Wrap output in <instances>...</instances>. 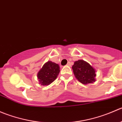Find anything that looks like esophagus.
<instances>
[{"mask_svg": "<svg viewBox=\"0 0 122 122\" xmlns=\"http://www.w3.org/2000/svg\"><path fill=\"white\" fill-rule=\"evenodd\" d=\"M67 66H71V62H68V63H67Z\"/></svg>", "mask_w": 122, "mask_h": 122, "instance_id": "obj_1", "label": "esophagus"}]
</instances>
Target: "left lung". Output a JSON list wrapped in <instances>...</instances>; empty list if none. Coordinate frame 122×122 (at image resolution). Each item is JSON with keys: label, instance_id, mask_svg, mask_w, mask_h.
Here are the masks:
<instances>
[{"label": "left lung", "instance_id": "obj_1", "mask_svg": "<svg viewBox=\"0 0 122 122\" xmlns=\"http://www.w3.org/2000/svg\"><path fill=\"white\" fill-rule=\"evenodd\" d=\"M75 77L83 84L95 81V70L86 61L78 60L74 62L72 67Z\"/></svg>", "mask_w": 122, "mask_h": 122}]
</instances>
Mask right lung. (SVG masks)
<instances>
[{"label": "right lung", "instance_id": "1", "mask_svg": "<svg viewBox=\"0 0 122 122\" xmlns=\"http://www.w3.org/2000/svg\"><path fill=\"white\" fill-rule=\"evenodd\" d=\"M59 72L60 66L58 64L50 61H48L38 73L39 83L43 86L51 84L56 79Z\"/></svg>", "mask_w": 122, "mask_h": 122}]
</instances>
